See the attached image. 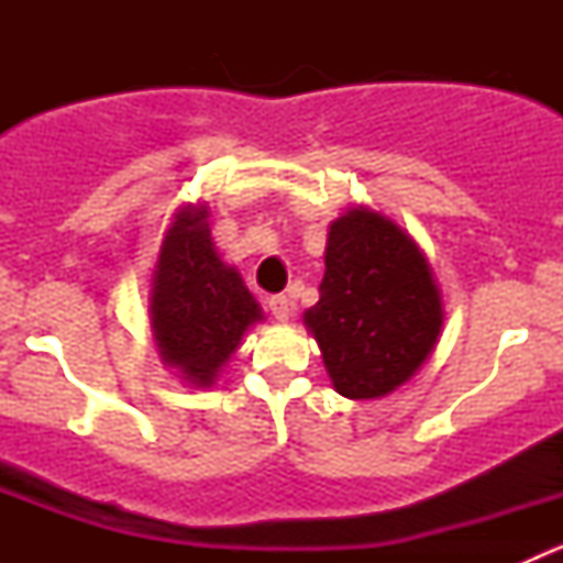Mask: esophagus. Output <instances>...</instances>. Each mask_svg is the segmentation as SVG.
I'll list each match as a JSON object with an SVG mask.
<instances>
[{"instance_id":"1","label":"esophagus","mask_w":563,"mask_h":563,"mask_svg":"<svg viewBox=\"0 0 563 563\" xmlns=\"http://www.w3.org/2000/svg\"><path fill=\"white\" fill-rule=\"evenodd\" d=\"M266 305H269L272 316H275L277 321H288V318H291V299H288L286 294H275V297L266 299Z\"/></svg>"}]
</instances>
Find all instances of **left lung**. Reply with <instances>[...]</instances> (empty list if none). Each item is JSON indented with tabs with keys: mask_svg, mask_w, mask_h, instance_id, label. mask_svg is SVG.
I'll return each instance as SVG.
<instances>
[{
	"mask_svg": "<svg viewBox=\"0 0 563 563\" xmlns=\"http://www.w3.org/2000/svg\"><path fill=\"white\" fill-rule=\"evenodd\" d=\"M321 297L305 323L334 389L373 400L406 384L444 327V308L417 242L384 214L354 207L329 225Z\"/></svg>",
	"mask_w": 563,
	"mask_h": 563,
	"instance_id": "8db88e82",
	"label": "left lung"
}]
</instances>
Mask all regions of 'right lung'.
Returning a JSON list of instances; mask_svg holds the SVG:
<instances>
[{
	"label": "right lung",
	"mask_w": 563,
	"mask_h": 563,
	"mask_svg": "<svg viewBox=\"0 0 563 563\" xmlns=\"http://www.w3.org/2000/svg\"><path fill=\"white\" fill-rule=\"evenodd\" d=\"M207 218V203L176 212L150 297L157 351L192 387H212L242 334L264 318L240 272L220 261Z\"/></svg>",
	"instance_id": "1"
}]
</instances>
